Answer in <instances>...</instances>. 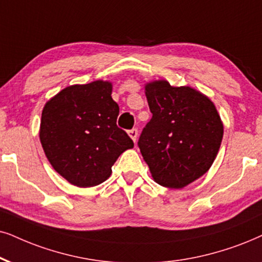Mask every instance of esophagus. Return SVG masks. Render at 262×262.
<instances>
[{
    "instance_id": "esophagus-1",
    "label": "esophagus",
    "mask_w": 262,
    "mask_h": 262,
    "mask_svg": "<svg viewBox=\"0 0 262 262\" xmlns=\"http://www.w3.org/2000/svg\"><path fill=\"white\" fill-rule=\"evenodd\" d=\"M128 135L132 138V140L135 142V141H137V138H138V130L135 128L130 129V130L128 132Z\"/></svg>"
}]
</instances>
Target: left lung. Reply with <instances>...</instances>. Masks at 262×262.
Wrapping results in <instances>:
<instances>
[{
	"mask_svg": "<svg viewBox=\"0 0 262 262\" xmlns=\"http://www.w3.org/2000/svg\"><path fill=\"white\" fill-rule=\"evenodd\" d=\"M150 122L139 148L154 180L161 186L183 188L209 170L219 152L224 124L207 95L165 79L145 85Z\"/></svg>",
	"mask_w": 262,
	"mask_h": 262,
	"instance_id": "1",
	"label": "left lung"
}]
</instances>
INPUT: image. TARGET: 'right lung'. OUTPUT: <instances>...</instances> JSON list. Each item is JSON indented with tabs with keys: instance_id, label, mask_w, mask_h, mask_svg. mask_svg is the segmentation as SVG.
<instances>
[{
	"instance_id": "add662e5",
	"label": "right lung",
	"mask_w": 262,
	"mask_h": 262,
	"mask_svg": "<svg viewBox=\"0 0 262 262\" xmlns=\"http://www.w3.org/2000/svg\"><path fill=\"white\" fill-rule=\"evenodd\" d=\"M108 81L69 85L46 102L39 140L58 174L78 187L104 183L134 142L117 127L120 114Z\"/></svg>"
}]
</instances>
